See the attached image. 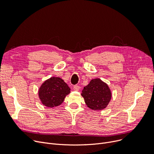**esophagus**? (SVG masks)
I'll return each mask as SVG.
<instances>
[{
	"label": "esophagus",
	"instance_id": "esophagus-1",
	"mask_svg": "<svg viewBox=\"0 0 154 154\" xmlns=\"http://www.w3.org/2000/svg\"><path fill=\"white\" fill-rule=\"evenodd\" d=\"M79 86L78 85H75L73 86V90H74L75 91H78L79 90Z\"/></svg>",
	"mask_w": 154,
	"mask_h": 154
}]
</instances>
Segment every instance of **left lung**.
Returning a JSON list of instances; mask_svg holds the SVG:
<instances>
[{
  "mask_svg": "<svg viewBox=\"0 0 154 154\" xmlns=\"http://www.w3.org/2000/svg\"><path fill=\"white\" fill-rule=\"evenodd\" d=\"M81 94L87 106L93 110L105 109L112 98L110 89L100 78L91 79L90 83L84 87Z\"/></svg>",
  "mask_w": 154,
  "mask_h": 154,
  "instance_id": "left-lung-1",
  "label": "left lung"
}]
</instances>
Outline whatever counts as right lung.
Instances as JSON below:
<instances>
[{
    "label": "right lung",
    "instance_id": "1",
    "mask_svg": "<svg viewBox=\"0 0 154 154\" xmlns=\"http://www.w3.org/2000/svg\"><path fill=\"white\" fill-rule=\"evenodd\" d=\"M69 93L70 88L68 85L59 77H51L46 80L38 91L42 105L50 108L60 105Z\"/></svg>",
    "mask_w": 154,
    "mask_h": 154
}]
</instances>
